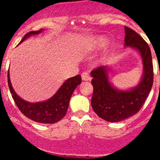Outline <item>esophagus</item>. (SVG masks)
<instances>
[{"instance_id": "1", "label": "esophagus", "mask_w": 160, "mask_h": 160, "mask_svg": "<svg viewBox=\"0 0 160 160\" xmlns=\"http://www.w3.org/2000/svg\"><path fill=\"white\" fill-rule=\"evenodd\" d=\"M82 78L83 81H88V80H90V77L88 72H83L82 73Z\"/></svg>"}]
</instances>
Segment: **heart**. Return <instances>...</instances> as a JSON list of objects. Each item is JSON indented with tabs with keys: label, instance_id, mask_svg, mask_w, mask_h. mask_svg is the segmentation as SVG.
<instances>
[{
	"label": "heart",
	"instance_id": "1",
	"mask_svg": "<svg viewBox=\"0 0 160 160\" xmlns=\"http://www.w3.org/2000/svg\"><path fill=\"white\" fill-rule=\"evenodd\" d=\"M95 43L97 46H102L106 43V39L103 38H98L97 40H96V42H95Z\"/></svg>",
	"mask_w": 160,
	"mask_h": 160
}]
</instances>
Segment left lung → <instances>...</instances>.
Here are the masks:
<instances>
[{"label":"left lung","instance_id":"8db88e82","mask_svg":"<svg viewBox=\"0 0 160 160\" xmlns=\"http://www.w3.org/2000/svg\"><path fill=\"white\" fill-rule=\"evenodd\" d=\"M125 33V46L136 49L142 57L143 73L140 82L131 90H119L109 81L108 66H99L90 73L94 88L91 106L98 116L107 122H119L138 113L153 85V64L148 44L128 26Z\"/></svg>","mask_w":160,"mask_h":160}]
</instances>
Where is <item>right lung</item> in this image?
<instances>
[{"instance_id": "1", "label": "right lung", "mask_w": 160, "mask_h": 160, "mask_svg": "<svg viewBox=\"0 0 160 160\" xmlns=\"http://www.w3.org/2000/svg\"><path fill=\"white\" fill-rule=\"evenodd\" d=\"M42 31V29L29 32L24 36L20 43L31 35L38 34ZM81 82L82 78L80 75L70 78L63 83L57 93L49 99L41 102L32 103L23 100L15 93L9 78V72L8 71V88L17 107L25 116L40 123H55L63 118L67 112L69 102L73 90Z\"/></svg>"}]
</instances>
